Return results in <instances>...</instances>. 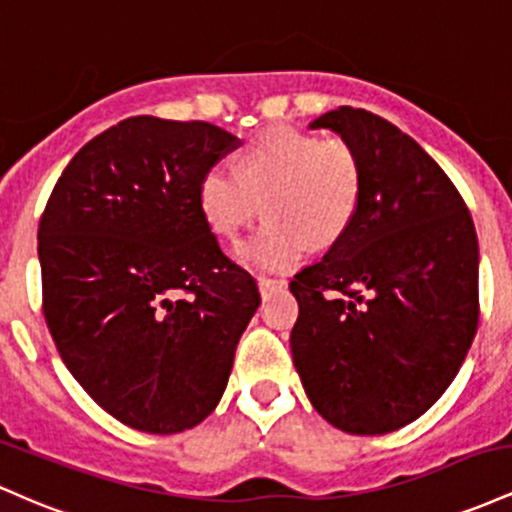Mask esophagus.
<instances>
[{
  "label": "esophagus",
  "mask_w": 512,
  "mask_h": 512,
  "mask_svg": "<svg viewBox=\"0 0 512 512\" xmlns=\"http://www.w3.org/2000/svg\"><path fill=\"white\" fill-rule=\"evenodd\" d=\"M256 283H258V290L266 292V290H271V287H285L287 280L285 278H268V275H258Z\"/></svg>",
  "instance_id": "34e87169"
}]
</instances>
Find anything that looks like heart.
Instances as JSON below:
<instances>
[{
    "label": "heart",
    "instance_id": "obj_1",
    "mask_svg": "<svg viewBox=\"0 0 512 512\" xmlns=\"http://www.w3.org/2000/svg\"><path fill=\"white\" fill-rule=\"evenodd\" d=\"M365 193V164L343 137L273 125L237 154V174L212 166L200 176L198 208L217 237L237 239L261 208L268 220L234 249L239 263L287 271L346 237Z\"/></svg>",
    "mask_w": 512,
    "mask_h": 512
}]
</instances>
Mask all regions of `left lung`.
Here are the masks:
<instances>
[{
    "label": "left lung",
    "instance_id": "left-lung-1",
    "mask_svg": "<svg viewBox=\"0 0 512 512\" xmlns=\"http://www.w3.org/2000/svg\"><path fill=\"white\" fill-rule=\"evenodd\" d=\"M329 128L360 152L365 193L346 237L290 283L292 363L331 426L384 435L450 387L479 326V241L438 162L375 113L341 106Z\"/></svg>",
    "mask_w": 512,
    "mask_h": 512
}]
</instances>
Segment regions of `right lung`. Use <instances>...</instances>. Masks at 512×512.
<instances>
[{"instance_id": "right-lung-1", "label": "right lung", "mask_w": 512, "mask_h": 512, "mask_svg": "<svg viewBox=\"0 0 512 512\" xmlns=\"http://www.w3.org/2000/svg\"><path fill=\"white\" fill-rule=\"evenodd\" d=\"M239 145L203 120L125 118L74 154L40 217L57 353L142 433H181L215 411L261 304L198 208L200 176Z\"/></svg>"}]
</instances>
